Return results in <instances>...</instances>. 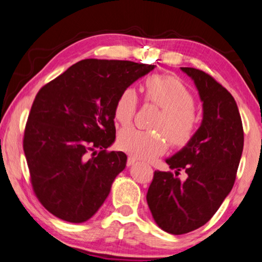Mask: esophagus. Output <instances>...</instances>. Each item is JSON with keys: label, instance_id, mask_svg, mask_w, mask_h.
Returning <instances> with one entry per match:
<instances>
[{"label": "esophagus", "instance_id": "1", "mask_svg": "<svg viewBox=\"0 0 262 262\" xmlns=\"http://www.w3.org/2000/svg\"><path fill=\"white\" fill-rule=\"evenodd\" d=\"M136 163H137V159H136V158H134V157H128L127 158V162H126L127 166L134 165V164H136Z\"/></svg>", "mask_w": 262, "mask_h": 262}]
</instances>
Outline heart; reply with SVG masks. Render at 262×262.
<instances>
[{
	"mask_svg": "<svg viewBox=\"0 0 262 262\" xmlns=\"http://www.w3.org/2000/svg\"><path fill=\"white\" fill-rule=\"evenodd\" d=\"M146 103L162 110L154 124L155 132L135 127L124 128L118 135V146L125 152L139 159H154L168 149L170 143L184 146L191 142L197 131L194 112L195 98L189 89L177 78L165 74H152L144 82ZM138 96L128 86L119 93L115 104V118L123 126L131 124L138 107Z\"/></svg>",
	"mask_w": 262,
	"mask_h": 262,
	"instance_id": "b5f03b06",
	"label": "heart"
}]
</instances>
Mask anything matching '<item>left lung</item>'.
Returning <instances> with one entry per match:
<instances>
[{"mask_svg":"<svg viewBox=\"0 0 262 262\" xmlns=\"http://www.w3.org/2000/svg\"><path fill=\"white\" fill-rule=\"evenodd\" d=\"M199 90L202 124L194 138L166 159L172 172L155 171L146 194L147 206L159 228L181 235L209 221L232 190L244 150V127L234 98L206 72L181 67ZM181 169L188 177L181 182Z\"/></svg>","mask_w":262,"mask_h":262,"instance_id":"obj_1","label":"left lung"}]
</instances>
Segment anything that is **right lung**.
Segmentation results:
<instances>
[{
	"instance_id": "1",
	"label": "right lung",
	"mask_w": 262,
	"mask_h": 262,
	"mask_svg": "<svg viewBox=\"0 0 262 262\" xmlns=\"http://www.w3.org/2000/svg\"><path fill=\"white\" fill-rule=\"evenodd\" d=\"M155 65L125 60H81L41 87L30 108L24 151L37 200L63 221L92 217L126 165L116 138L119 93Z\"/></svg>"
}]
</instances>
